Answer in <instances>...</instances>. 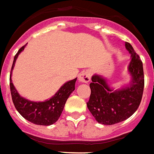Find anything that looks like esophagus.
Segmentation results:
<instances>
[{"label":"esophagus","mask_w":154,"mask_h":154,"mask_svg":"<svg viewBox=\"0 0 154 154\" xmlns=\"http://www.w3.org/2000/svg\"><path fill=\"white\" fill-rule=\"evenodd\" d=\"M90 76L91 73L89 70H85L82 72L79 76V81L82 83H88L90 81Z\"/></svg>","instance_id":"esophagus-1"}]
</instances>
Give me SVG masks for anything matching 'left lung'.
Here are the masks:
<instances>
[{
    "mask_svg": "<svg viewBox=\"0 0 154 154\" xmlns=\"http://www.w3.org/2000/svg\"><path fill=\"white\" fill-rule=\"evenodd\" d=\"M125 47L132 57L128 66L132 77L129 85L114 90L102 76L94 74L91 78L87 107L98 123L104 125L128 119L139 107L142 98L145 85L142 61L130 43L126 42Z\"/></svg>",
    "mask_w": 154,
    "mask_h": 154,
    "instance_id": "8db88e82",
    "label": "left lung"
}]
</instances>
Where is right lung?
Segmentation results:
<instances>
[{
  "mask_svg": "<svg viewBox=\"0 0 154 154\" xmlns=\"http://www.w3.org/2000/svg\"><path fill=\"white\" fill-rule=\"evenodd\" d=\"M25 47L26 45L22 47L15 55L10 72L11 74L17 56L24 50ZM11 74L9 77V85L12 100L15 108L26 120L37 125L44 126L51 125L58 120L64 110L67 99L75 90V83L77 81V78H75L64 83L56 94L48 100H46L45 102H32L19 95L12 82Z\"/></svg>",
  "mask_w": 154,
  "mask_h": 154,
  "instance_id": "1",
  "label": "right lung"
}]
</instances>
